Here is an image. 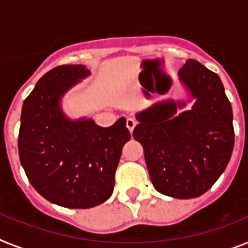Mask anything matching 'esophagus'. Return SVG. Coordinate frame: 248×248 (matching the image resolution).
<instances>
[{
  "mask_svg": "<svg viewBox=\"0 0 248 248\" xmlns=\"http://www.w3.org/2000/svg\"><path fill=\"white\" fill-rule=\"evenodd\" d=\"M136 125H137V123L134 122V120L130 119V118H129V119H126V128H128L129 132L133 133V130H134Z\"/></svg>",
  "mask_w": 248,
  "mask_h": 248,
  "instance_id": "esophagus-1",
  "label": "esophagus"
}]
</instances>
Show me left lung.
I'll list each match as a JSON object with an SVG mask.
<instances>
[{
  "label": "left lung",
  "mask_w": 248,
  "mask_h": 248,
  "mask_svg": "<svg viewBox=\"0 0 248 248\" xmlns=\"http://www.w3.org/2000/svg\"><path fill=\"white\" fill-rule=\"evenodd\" d=\"M179 77L190 99L161 100L138 112L133 137L143 146L155 189L191 199L208 191L230 162L233 114L217 73L187 59ZM191 101L192 109L183 110Z\"/></svg>",
  "instance_id": "obj_1"
}]
</instances>
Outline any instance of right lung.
<instances>
[{"label":"right lung","mask_w":248,"mask_h":248,"mask_svg":"<svg viewBox=\"0 0 248 248\" xmlns=\"http://www.w3.org/2000/svg\"><path fill=\"white\" fill-rule=\"evenodd\" d=\"M90 75L82 64L46 72L24 101L18 132V156L30 184L48 202L72 209L111 196L123 147L130 139L125 118L102 128L63 112V96Z\"/></svg>","instance_id":"1"}]
</instances>
